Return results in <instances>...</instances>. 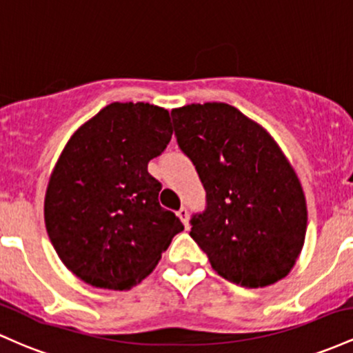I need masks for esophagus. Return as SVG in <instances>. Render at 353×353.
I'll list each match as a JSON object with an SVG mask.
<instances>
[{
  "label": "esophagus",
  "instance_id": "esophagus-1",
  "mask_svg": "<svg viewBox=\"0 0 353 353\" xmlns=\"http://www.w3.org/2000/svg\"><path fill=\"white\" fill-rule=\"evenodd\" d=\"M176 215H178V219H180L181 221H183V225H185V227L188 228V219H190V215H188V210L185 208V207H181V208L178 210V212H176Z\"/></svg>",
  "mask_w": 353,
  "mask_h": 353
}]
</instances>
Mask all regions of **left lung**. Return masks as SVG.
Segmentation results:
<instances>
[{
    "label": "left lung",
    "mask_w": 353,
    "mask_h": 353,
    "mask_svg": "<svg viewBox=\"0 0 353 353\" xmlns=\"http://www.w3.org/2000/svg\"><path fill=\"white\" fill-rule=\"evenodd\" d=\"M172 118L176 143L207 193L190 236L230 282L256 288L282 280L307 232L302 185L282 150L227 103L187 105Z\"/></svg>",
    "instance_id": "left-lung-1"
}]
</instances>
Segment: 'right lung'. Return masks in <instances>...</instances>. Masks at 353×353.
Returning a JSON list of instances; mask_svg holds the SVG:
<instances>
[{
    "mask_svg": "<svg viewBox=\"0 0 353 353\" xmlns=\"http://www.w3.org/2000/svg\"><path fill=\"white\" fill-rule=\"evenodd\" d=\"M172 133L165 108L130 101L108 105L70 138L46 190L45 223L61 262L83 282L132 288L183 230L148 173Z\"/></svg>",
    "mask_w": 353,
    "mask_h": 353,
    "instance_id": "add662e5",
    "label": "right lung"
}]
</instances>
